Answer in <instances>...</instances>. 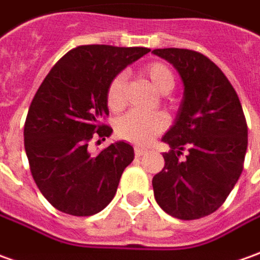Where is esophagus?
<instances>
[{"label": "esophagus", "mask_w": 260, "mask_h": 260, "mask_svg": "<svg viewBox=\"0 0 260 260\" xmlns=\"http://www.w3.org/2000/svg\"><path fill=\"white\" fill-rule=\"evenodd\" d=\"M134 151H135V155H137V156H142V155L146 153V149H144V148H139V146H135V149H134Z\"/></svg>", "instance_id": "esophagus-1"}]
</instances>
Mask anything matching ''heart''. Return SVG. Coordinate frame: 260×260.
<instances>
[{
    "mask_svg": "<svg viewBox=\"0 0 260 260\" xmlns=\"http://www.w3.org/2000/svg\"><path fill=\"white\" fill-rule=\"evenodd\" d=\"M144 74L159 93L167 95L175 88V75L164 62H151L145 67ZM107 104L109 109L119 111L125 104V74H118L108 86ZM168 126L164 114H142L131 111L115 123V132L121 139L138 145H148Z\"/></svg>",
    "mask_w": 260,
    "mask_h": 260,
    "instance_id": "heart-1",
    "label": "heart"
}]
</instances>
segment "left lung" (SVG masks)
<instances>
[{"label":"left lung","mask_w":260,"mask_h":260,"mask_svg":"<svg viewBox=\"0 0 260 260\" xmlns=\"http://www.w3.org/2000/svg\"><path fill=\"white\" fill-rule=\"evenodd\" d=\"M174 65L183 82V98L162 141L165 167L152 179L153 195L171 216H208L226 201L243 171L248 125L229 79L208 56L192 49H153ZM186 149L188 155L180 159Z\"/></svg>","instance_id":"8db88e82"}]
</instances>
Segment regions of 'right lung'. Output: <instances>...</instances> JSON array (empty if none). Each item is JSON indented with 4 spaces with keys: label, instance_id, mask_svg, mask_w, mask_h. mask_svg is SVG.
I'll return each instance as SVG.
<instances>
[{
    "label": "right lung",
    "instance_id": "obj_1",
    "mask_svg": "<svg viewBox=\"0 0 260 260\" xmlns=\"http://www.w3.org/2000/svg\"><path fill=\"white\" fill-rule=\"evenodd\" d=\"M151 49L81 45L52 67L34 96L24 126V145L38 189L58 211L74 216L101 212L115 197L134 148L119 141L91 155V139L112 128L107 92L111 81ZM100 142V141H98Z\"/></svg>",
    "mask_w": 260,
    "mask_h": 260
}]
</instances>
